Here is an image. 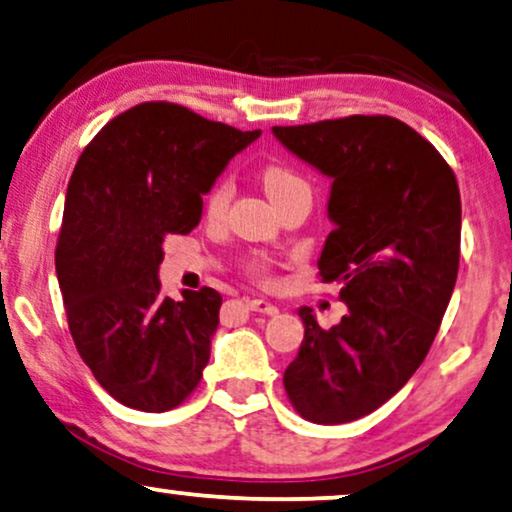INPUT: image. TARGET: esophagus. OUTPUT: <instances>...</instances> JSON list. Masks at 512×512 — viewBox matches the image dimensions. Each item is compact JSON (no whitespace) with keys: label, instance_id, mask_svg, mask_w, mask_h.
I'll use <instances>...</instances> for the list:
<instances>
[{"label":"esophagus","instance_id":"obj_1","mask_svg":"<svg viewBox=\"0 0 512 512\" xmlns=\"http://www.w3.org/2000/svg\"><path fill=\"white\" fill-rule=\"evenodd\" d=\"M248 306L252 311L264 313V316H276L278 313V306L267 302V299H248Z\"/></svg>","mask_w":512,"mask_h":512}]
</instances>
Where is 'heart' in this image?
<instances>
[{
  "label": "heart",
  "mask_w": 512,
  "mask_h": 512,
  "mask_svg": "<svg viewBox=\"0 0 512 512\" xmlns=\"http://www.w3.org/2000/svg\"><path fill=\"white\" fill-rule=\"evenodd\" d=\"M262 182H264V189H267L269 199L276 201L281 199V196L295 192V189H302L306 187V182L299 177L297 173H292L290 168L285 166H267L262 170ZM231 199V182L227 177H222V180H217L213 189H210L208 199H206V208L210 215H222L224 208H227V203Z\"/></svg>",
  "instance_id": "heart-1"
}]
</instances>
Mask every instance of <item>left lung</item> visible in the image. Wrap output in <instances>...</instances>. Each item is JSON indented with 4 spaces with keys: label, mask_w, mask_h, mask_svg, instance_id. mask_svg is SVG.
<instances>
[{
    "label": "left lung",
    "mask_w": 512,
    "mask_h": 512,
    "mask_svg": "<svg viewBox=\"0 0 512 512\" xmlns=\"http://www.w3.org/2000/svg\"><path fill=\"white\" fill-rule=\"evenodd\" d=\"M271 133L332 180L318 269L349 309L330 330L309 306L297 311L304 339L283 384L304 419L349 424L393 398L438 335L459 271V185L438 149L393 117Z\"/></svg>",
    "instance_id": "obj_1"
}]
</instances>
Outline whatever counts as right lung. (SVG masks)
Returning a JSON list of instances; mask_svg holds the SVG:
<instances>
[{"label": "right lung", "mask_w": 512, "mask_h": 512, "mask_svg": "<svg viewBox=\"0 0 512 512\" xmlns=\"http://www.w3.org/2000/svg\"><path fill=\"white\" fill-rule=\"evenodd\" d=\"M260 135L173 102H142L79 156L56 250L58 283L79 356L121 405L173 410L201 381L222 297L213 288L163 297V238L201 222L203 196Z\"/></svg>", "instance_id": "1"}]
</instances>
